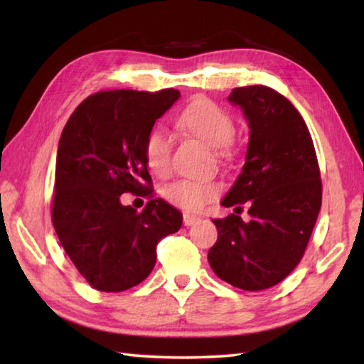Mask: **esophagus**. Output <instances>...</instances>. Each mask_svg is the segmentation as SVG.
<instances>
[{"label": "esophagus", "mask_w": 364, "mask_h": 364, "mask_svg": "<svg viewBox=\"0 0 364 364\" xmlns=\"http://www.w3.org/2000/svg\"><path fill=\"white\" fill-rule=\"evenodd\" d=\"M199 220H200V218L196 217V215H191V213H184V215H183V223H184V226H193V225H196Z\"/></svg>", "instance_id": "obj_1"}]
</instances>
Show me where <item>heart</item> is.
Returning <instances> with one entry per match:
<instances>
[{"instance_id":"1","label":"heart","mask_w":364,"mask_h":364,"mask_svg":"<svg viewBox=\"0 0 364 364\" xmlns=\"http://www.w3.org/2000/svg\"><path fill=\"white\" fill-rule=\"evenodd\" d=\"M176 128L191 134L202 143L218 147L220 152H230L234 136L232 117L218 104L207 97H196L175 119ZM143 159L147 170L160 178L171 171V144L167 134L160 128H154L144 139ZM221 186L212 180H176L164 188V197L170 204L184 210L196 212L220 194Z\"/></svg>"}]
</instances>
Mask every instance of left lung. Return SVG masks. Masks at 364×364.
Instances as JSON below:
<instances>
[{
  "instance_id": "1",
  "label": "left lung",
  "mask_w": 364,
  "mask_h": 364,
  "mask_svg": "<svg viewBox=\"0 0 364 364\" xmlns=\"http://www.w3.org/2000/svg\"><path fill=\"white\" fill-rule=\"evenodd\" d=\"M250 127L241 175L221 200L234 213L213 220L218 239L208 263L220 279L244 291H263L300 263L321 208L316 151L291 101L263 85L234 88ZM244 205L249 220H242Z\"/></svg>"
}]
</instances>
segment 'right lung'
<instances>
[{
    "label": "right lung",
    "instance_id": "obj_1",
    "mask_svg": "<svg viewBox=\"0 0 364 364\" xmlns=\"http://www.w3.org/2000/svg\"><path fill=\"white\" fill-rule=\"evenodd\" d=\"M180 97L168 88L97 91L73 110L59 139L53 226L78 273L96 291L143 282L157 244L181 228L183 215L154 199L143 144L154 123ZM123 192L147 196L143 213L122 206Z\"/></svg>",
    "mask_w": 364,
    "mask_h": 364
}]
</instances>
